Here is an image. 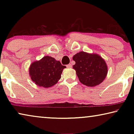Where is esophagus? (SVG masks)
I'll list each match as a JSON object with an SVG mask.
<instances>
[{
  "instance_id": "34e87169",
  "label": "esophagus",
  "mask_w": 134,
  "mask_h": 134,
  "mask_svg": "<svg viewBox=\"0 0 134 134\" xmlns=\"http://www.w3.org/2000/svg\"><path fill=\"white\" fill-rule=\"evenodd\" d=\"M71 66H72V65L71 64H69L67 65V67H68V68H71Z\"/></svg>"
}]
</instances>
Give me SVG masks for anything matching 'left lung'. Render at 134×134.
Instances as JSON below:
<instances>
[{
    "instance_id": "1",
    "label": "left lung",
    "mask_w": 134,
    "mask_h": 134,
    "mask_svg": "<svg viewBox=\"0 0 134 134\" xmlns=\"http://www.w3.org/2000/svg\"><path fill=\"white\" fill-rule=\"evenodd\" d=\"M76 62L72 68L76 70L79 81L84 85L94 87L106 78L108 67L105 60L98 54L81 51L72 57Z\"/></svg>"
}]
</instances>
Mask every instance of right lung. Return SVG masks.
Wrapping results in <instances>:
<instances>
[{
	"label": "right lung",
	"mask_w": 134,
	"mask_h": 134,
	"mask_svg": "<svg viewBox=\"0 0 134 134\" xmlns=\"http://www.w3.org/2000/svg\"><path fill=\"white\" fill-rule=\"evenodd\" d=\"M66 67L49 56H45L32 63L29 69L31 80L40 87L49 88L61 79L63 69Z\"/></svg>",
	"instance_id": "1"
}]
</instances>
